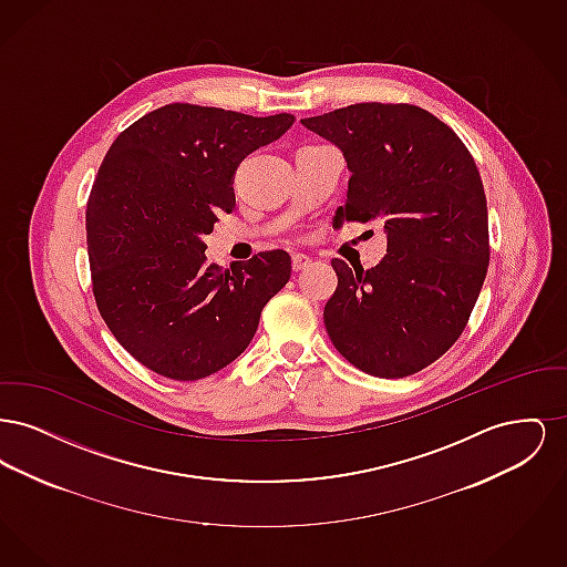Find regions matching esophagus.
Wrapping results in <instances>:
<instances>
[{
    "instance_id": "esophagus-1",
    "label": "esophagus",
    "mask_w": 567,
    "mask_h": 567,
    "mask_svg": "<svg viewBox=\"0 0 567 567\" xmlns=\"http://www.w3.org/2000/svg\"><path fill=\"white\" fill-rule=\"evenodd\" d=\"M308 266H310V257H308V255L296 252V255L291 257V268H293V271L306 270Z\"/></svg>"
}]
</instances>
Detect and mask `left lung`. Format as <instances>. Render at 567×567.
<instances>
[{
    "mask_svg": "<svg viewBox=\"0 0 567 567\" xmlns=\"http://www.w3.org/2000/svg\"><path fill=\"white\" fill-rule=\"evenodd\" d=\"M301 123L340 146L351 169L333 225L380 220L386 231L377 268L331 261L324 329L370 377L416 374L457 342L485 282L488 216L474 157L412 104H352Z\"/></svg>",
    "mask_w": 567,
    "mask_h": 567,
    "instance_id": "1",
    "label": "left lung"
}]
</instances>
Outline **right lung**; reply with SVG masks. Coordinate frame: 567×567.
<instances>
[{"mask_svg":"<svg viewBox=\"0 0 567 567\" xmlns=\"http://www.w3.org/2000/svg\"><path fill=\"white\" fill-rule=\"evenodd\" d=\"M293 121L176 102L112 142L86 202L93 296L112 336L155 374L187 382L223 370L291 278L278 248L231 270L208 266L202 236L236 208L244 157Z\"/></svg>","mask_w":567,"mask_h":567,"instance_id":"obj_1","label":"right lung"}]
</instances>
